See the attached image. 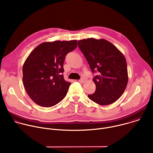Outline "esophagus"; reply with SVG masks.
I'll return each instance as SVG.
<instances>
[{
	"instance_id": "1",
	"label": "esophagus",
	"mask_w": 153,
	"mask_h": 153,
	"mask_svg": "<svg viewBox=\"0 0 153 153\" xmlns=\"http://www.w3.org/2000/svg\"><path fill=\"white\" fill-rule=\"evenodd\" d=\"M85 81H86V79H85V78H82V79H80V80H79V82L80 83H84Z\"/></svg>"
}]
</instances>
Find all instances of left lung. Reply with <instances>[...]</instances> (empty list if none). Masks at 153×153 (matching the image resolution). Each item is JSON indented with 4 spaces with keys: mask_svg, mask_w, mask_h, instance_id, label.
<instances>
[{
    "mask_svg": "<svg viewBox=\"0 0 153 153\" xmlns=\"http://www.w3.org/2000/svg\"><path fill=\"white\" fill-rule=\"evenodd\" d=\"M78 46L88 62L96 90L88 98L100 105L111 104L122 95L128 81L126 61L123 54L105 39L88 38L78 41Z\"/></svg>",
    "mask_w": 153,
    "mask_h": 153,
    "instance_id": "1",
    "label": "left lung"
}]
</instances>
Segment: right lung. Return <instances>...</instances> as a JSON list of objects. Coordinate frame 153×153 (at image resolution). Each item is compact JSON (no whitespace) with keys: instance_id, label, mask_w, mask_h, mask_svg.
Returning a JSON list of instances; mask_svg holds the SVG:
<instances>
[{"instance_id":"add662e5","label":"right lung","mask_w":153,"mask_h":153,"mask_svg":"<svg viewBox=\"0 0 153 153\" xmlns=\"http://www.w3.org/2000/svg\"><path fill=\"white\" fill-rule=\"evenodd\" d=\"M77 46V41L43 42L30 54L23 65V83L33 102L51 107L62 100L71 85L63 78L66 55Z\"/></svg>"}]
</instances>
